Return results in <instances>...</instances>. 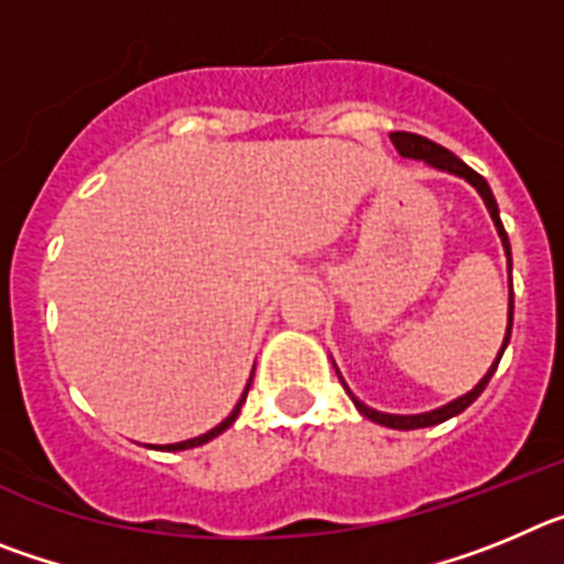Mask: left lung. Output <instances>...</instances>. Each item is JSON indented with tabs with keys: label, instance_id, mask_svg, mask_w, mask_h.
Masks as SVG:
<instances>
[{
	"label": "left lung",
	"instance_id": "8db88e82",
	"mask_svg": "<svg viewBox=\"0 0 564 564\" xmlns=\"http://www.w3.org/2000/svg\"><path fill=\"white\" fill-rule=\"evenodd\" d=\"M390 138H392V143H395V149H398V154H401V158H410V161H423V163H426V166L437 169V172H449V174H455V177H463V181H466L468 186L477 188V194H480L482 203H486L488 214H491V220H495V228H497V234H500V242H502V248H506V259H508V327H506V338H502V347H500V352H497L495 364L488 367L486 376H482L480 381H477L475 387H471V390L466 392V395L455 398V401H449V403H443V406H437V410L417 412V415H392V412H378V410H372V406H367V403L358 401V398L352 395V390H350V387H347V383H344V378H341V372H338V367H336V364H333V367H336V372H338V378H341L344 390H347V395H350V401L356 403V410L361 412L364 417H370L372 423H381V426H390V430H423V426H437V423H443V421H449V417L460 415V412L466 410V406H471V403H475L477 398H480V392L486 390V383L491 381V376H495L497 364H500L502 352H506V347H508V338H511V322H514V285H511V246H508V234H506V228H502L500 208H497L495 194H491V188H488V183H486V177H482V174H477L475 169L466 166V163H463L460 158H457V154H452L449 149H443L441 143L430 141V138H423V134L392 132Z\"/></svg>",
	"mask_w": 564,
	"mask_h": 564
}]
</instances>
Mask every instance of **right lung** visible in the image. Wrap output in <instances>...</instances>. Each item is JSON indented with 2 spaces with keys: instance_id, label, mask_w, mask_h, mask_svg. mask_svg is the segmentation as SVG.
Returning a JSON list of instances; mask_svg holds the SVG:
<instances>
[{
  "instance_id": "1",
  "label": "right lung",
  "mask_w": 564,
  "mask_h": 564,
  "mask_svg": "<svg viewBox=\"0 0 564 564\" xmlns=\"http://www.w3.org/2000/svg\"><path fill=\"white\" fill-rule=\"evenodd\" d=\"M251 378H253V372H251ZM251 378H248L246 392H242V398H239L237 406H234V410H231V415H228L226 421H223V423H217V426H214V430H208L206 435L188 437V441H181V443H166V446H152V449H161V452H183V449H194V446H203V443H208V441H214V437H217V435H223V432H226L228 426H231V423L237 421L239 410H242V403H246V398H248V390H251Z\"/></svg>"
}]
</instances>
